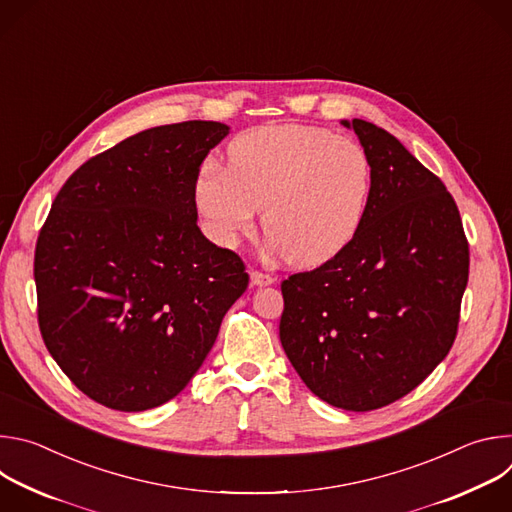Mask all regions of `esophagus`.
<instances>
[{
    "mask_svg": "<svg viewBox=\"0 0 512 512\" xmlns=\"http://www.w3.org/2000/svg\"><path fill=\"white\" fill-rule=\"evenodd\" d=\"M275 281L273 275L269 273H261V271H251V283L257 285V287H265V285H271Z\"/></svg>",
    "mask_w": 512,
    "mask_h": 512,
    "instance_id": "1",
    "label": "esophagus"
}]
</instances>
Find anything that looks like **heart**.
Masks as SVG:
<instances>
[{"instance_id": "heart-1", "label": "heart", "mask_w": 512, "mask_h": 512, "mask_svg": "<svg viewBox=\"0 0 512 512\" xmlns=\"http://www.w3.org/2000/svg\"><path fill=\"white\" fill-rule=\"evenodd\" d=\"M229 166L200 164L192 192L208 235L235 247L261 227L291 265L314 267L358 235L373 194L369 152L322 127L279 123L249 129L227 150Z\"/></svg>"}]
</instances>
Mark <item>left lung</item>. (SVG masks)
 <instances>
[{"label": "left lung", "mask_w": 512, "mask_h": 512, "mask_svg": "<svg viewBox=\"0 0 512 512\" xmlns=\"http://www.w3.org/2000/svg\"><path fill=\"white\" fill-rule=\"evenodd\" d=\"M373 194L352 243L281 283V346L306 387L346 411L385 407L450 352L468 283L462 218L444 182L375 123L352 119Z\"/></svg>", "instance_id": "obj_1"}]
</instances>
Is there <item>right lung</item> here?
I'll list each match as a JSON object with an SVG mask.
<instances>
[{"mask_svg": "<svg viewBox=\"0 0 512 512\" xmlns=\"http://www.w3.org/2000/svg\"><path fill=\"white\" fill-rule=\"evenodd\" d=\"M227 135L218 121L145 129L85 162L52 202L34 255L40 332L109 409L174 399L249 285L241 257L196 225L194 176Z\"/></svg>", "mask_w": 512, "mask_h": 512, "instance_id": "1", "label": "right lung"}]
</instances>
